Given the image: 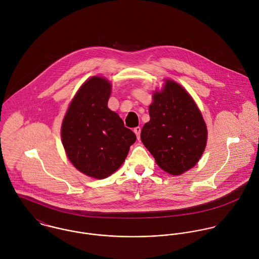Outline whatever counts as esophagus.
I'll return each instance as SVG.
<instances>
[{"instance_id": "esophagus-1", "label": "esophagus", "mask_w": 259, "mask_h": 259, "mask_svg": "<svg viewBox=\"0 0 259 259\" xmlns=\"http://www.w3.org/2000/svg\"><path fill=\"white\" fill-rule=\"evenodd\" d=\"M141 131H142V128H141L140 126H137V127H135V130H134L135 134L137 135L138 140H140V138H141Z\"/></svg>"}]
</instances>
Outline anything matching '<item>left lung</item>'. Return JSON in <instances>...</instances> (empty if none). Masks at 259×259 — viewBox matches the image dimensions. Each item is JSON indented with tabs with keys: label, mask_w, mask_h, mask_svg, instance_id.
Segmentation results:
<instances>
[{
	"label": "left lung",
	"mask_w": 259,
	"mask_h": 259,
	"mask_svg": "<svg viewBox=\"0 0 259 259\" xmlns=\"http://www.w3.org/2000/svg\"><path fill=\"white\" fill-rule=\"evenodd\" d=\"M150 119L141 134L145 147L164 171L179 176L193 167L206 146L207 130L192 98L174 80L153 94Z\"/></svg>",
	"instance_id": "8db88e82"
}]
</instances>
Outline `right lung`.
<instances>
[{"label":"right lung","instance_id":"add662e5","mask_svg":"<svg viewBox=\"0 0 259 259\" xmlns=\"http://www.w3.org/2000/svg\"><path fill=\"white\" fill-rule=\"evenodd\" d=\"M111 85L93 76L77 91L62 124V142L69 159L82 174L106 179L124 161L137 137L108 108Z\"/></svg>","mask_w":259,"mask_h":259}]
</instances>
